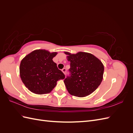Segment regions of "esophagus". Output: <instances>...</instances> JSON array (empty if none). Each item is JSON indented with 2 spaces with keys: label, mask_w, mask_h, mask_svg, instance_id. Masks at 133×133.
<instances>
[{
  "label": "esophagus",
  "mask_w": 133,
  "mask_h": 133,
  "mask_svg": "<svg viewBox=\"0 0 133 133\" xmlns=\"http://www.w3.org/2000/svg\"><path fill=\"white\" fill-rule=\"evenodd\" d=\"M62 71L63 72V73L64 74L66 75V68H63V69H62Z\"/></svg>",
  "instance_id": "1"
}]
</instances>
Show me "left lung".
I'll return each instance as SVG.
<instances>
[{"instance_id":"left-lung-1","label":"left lung","mask_w":133,"mask_h":133,"mask_svg":"<svg viewBox=\"0 0 133 133\" xmlns=\"http://www.w3.org/2000/svg\"><path fill=\"white\" fill-rule=\"evenodd\" d=\"M70 61L69 75L64 82L69 93L84 97L91 94L103 80L104 68L102 62L91 54L79 52L76 54L65 53Z\"/></svg>"}]
</instances>
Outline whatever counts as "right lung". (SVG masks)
Instances as JSON below:
<instances>
[{
	"mask_svg": "<svg viewBox=\"0 0 133 133\" xmlns=\"http://www.w3.org/2000/svg\"><path fill=\"white\" fill-rule=\"evenodd\" d=\"M57 54L55 52L36 50L22 60L20 75L30 91L37 94L49 93L57 85L58 80L65 78V75L53 61Z\"/></svg>",
	"mask_w": 133,
	"mask_h": 133,
	"instance_id": "obj_1",
	"label": "right lung"
}]
</instances>
